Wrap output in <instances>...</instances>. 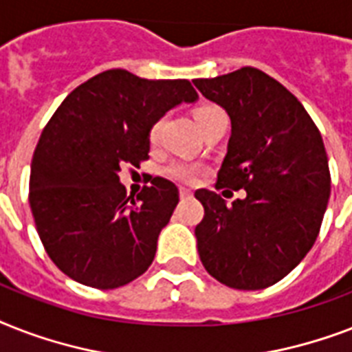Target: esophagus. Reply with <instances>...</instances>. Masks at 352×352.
I'll use <instances>...</instances> for the list:
<instances>
[{
    "mask_svg": "<svg viewBox=\"0 0 352 352\" xmlns=\"http://www.w3.org/2000/svg\"><path fill=\"white\" fill-rule=\"evenodd\" d=\"M179 193H181V199H190V197H192V192H190L188 188H181V190H179Z\"/></svg>",
    "mask_w": 352,
    "mask_h": 352,
    "instance_id": "obj_1",
    "label": "esophagus"
}]
</instances>
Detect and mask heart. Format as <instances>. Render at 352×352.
<instances>
[{
    "label": "heart",
    "instance_id": "b5f03b06",
    "mask_svg": "<svg viewBox=\"0 0 352 352\" xmlns=\"http://www.w3.org/2000/svg\"><path fill=\"white\" fill-rule=\"evenodd\" d=\"M215 113H221L217 107H201V109H197V113H195V120H197V124L201 126L204 120H208V118L212 117V115H215ZM160 129H162V120L155 122L153 127H151V131H149V138H151L153 142L159 138ZM168 173H170L173 179H177V181L193 182L199 175V168L193 164H188V162H175V164H171L170 168H168Z\"/></svg>",
    "mask_w": 352,
    "mask_h": 352
}]
</instances>
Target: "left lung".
<instances>
[{"label":"left lung","mask_w":352,"mask_h":352,"mask_svg":"<svg viewBox=\"0 0 352 352\" xmlns=\"http://www.w3.org/2000/svg\"><path fill=\"white\" fill-rule=\"evenodd\" d=\"M193 84L230 117L217 188L246 192L232 204L195 192L204 206L195 226L199 257L230 289H267L300 265L322 226L331 195L322 135L301 102L259 69Z\"/></svg>","instance_id":"left-lung-1"}]
</instances>
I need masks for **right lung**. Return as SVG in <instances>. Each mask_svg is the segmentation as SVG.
<instances>
[{"label": "right lung", "instance_id": "add662e5", "mask_svg": "<svg viewBox=\"0 0 352 352\" xmlns=\"http://www.w3.org/2000/svg\"><path fill=\"white\" fill-rule=\"evenodd\" d=\"M197 98L188 80L109 69L58 107L32 157L29 203L41 243L65 276L107 290L148 270L179 190L155 177L137 199L127 197L118 171L148 159L155 122Z\"/></svg>", "mask_w": 352, "mask_h": 352}]
</instances>
